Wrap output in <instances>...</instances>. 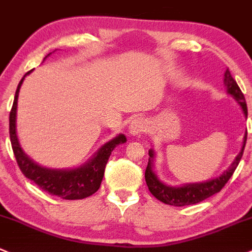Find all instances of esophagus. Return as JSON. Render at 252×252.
<instances>
[{
    "label": "esophagus",
    "instance_id": "34e87169",
    "mask_svg": "<svg viewBox=\"0 0 252 252\" xmlns=\"http://www.w3.org/2000/svg\"><path fill=\"white\" fill-rule=\"evenodd\" d=\"M128 129H129V133L134 136V134H138V133H142V132H144L145 129H147V124H145L143 119L141 118L134 119V120L131 123V125H129Z\"/></svg>",
    "mask_w": 252,
    "mask_h": 252
}]
</instances>
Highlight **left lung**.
Here are the masks:
<instances>
[{
	"mask_svg": "<svg viewBox=\"0 0 252 252\" xmlns=\"http://www.w3.org/2000/svg\"><path fill=\"white\" fill-rule=\"evenodd\" d=\"M224 85L227 87V92L239 103V105L242 107L245 116H248V107H246L245 97H244L242 90H240L238 84L235 82V80L233 79L230 71L227 69V71L224 72ZM246 136L248 133H245L244 137V144L242 150H240L239 154L237 155L235 160L233 161V164L229 166L227 171H225L223 175L220 177L215 178V180H210L207 182L203 183H189L184 184L183 187H170L166 186L162 182H160L158 180L157 175L153 171V158H154V152L149 150V161H148L147 168H145V182H147L149 191L158 199V200L162 201V203L167 205H173V206H186V205H193L198 204L200 201L205 200L209 196L214 195V194L219 193L220 190L225 186V183L229 181V178L232 177V175L234 173L235 168L239 165L240 159L243 157L244 148L246 144Z\"/></svg>",
	"mask_w": 252,
	"mask_h": 252,
	"instance_id": "8db88e82",
	"label": "left lung"
}]
</instances>
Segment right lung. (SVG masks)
I'll return each mask as SVG.
<instances>
[{
	"label": "right lung",
	"mask_w": 252,
	"mask_h": 252,
	"mask_svg": "<svg viewBox=\"0 0 252 252\" xmlns=\"http://www.w3.org/2000/svg\"><path fill=\"white\" fill-rule=\"evenodd\" d=\"M31 71L32 70L28 71L24 75V77ZM24 77L20 80L19 85H18L17 91H15L14 102H13V107L9 113L10 144H12L13 153H14L15 160H17L20 171L25 177L37 184L42 190L47 191L52 195L65 199V200L85 199L92 195L99 189L103 176H104L105 166H107L111 152L116 145L125 143L126 137L124 134H119L118 137L105 143L95 153L94 157L87 164L82 165L81 167L72 168V170H51V168L41 167L40 165L35 164L22 150L17 138V132H15L18 94H19V90Z\"/></svg>",
	"instance_id": "1"
}]
</instances>
